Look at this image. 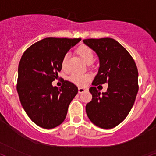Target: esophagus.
<instances>
[{
  "mask_svg": "<svg viewBox=\"0 0 156 156\" xmlns=\"http://www.w3.org/2000/svg\"><path fill=\"white\" fill-rule=\"evenodd\" d=\"M87 89H86V88H84V87H79L78 88V92L79 93H84V92L87 91Z\"/></svg>",
  "mask_w": 156,
  "mask_h": 156,
  "instance_id": "34e87169",
  "label": "esophagus"
}]
</instances>
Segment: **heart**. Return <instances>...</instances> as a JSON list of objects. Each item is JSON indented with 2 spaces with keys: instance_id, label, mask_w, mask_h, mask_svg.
<instances>
[{
  "instance_id": "b5f03b06",
  "label": "heart",
  "mask_w": 156,
  "mask_h": 156,
  "mask_svg": "<svg viewBox=\"0 0 156 156\" xmlns=\"http://www.w3.org/2000/svg\"><path fill=\"white\" fill-rule=\"evenodd\" d=\"M76 53L81 57V58L84 62L87 64L92 63L93 61L94 54L93 52L90 48L85 45H81L76 49ZM67 61H68V54H66L63 57L61 61V67L63 69H66L67 68ZM91 78V75L85 73H73L71 75L69 80L73 83L77 84V85H84L89 81Z\"/></svg>"
}]
</instances>
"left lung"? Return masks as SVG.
Instances as JSON below:
<instances>
[{
	"label": "left lung",
	"instance_id": "left-lung-1",
	"mask_svg": "<svg viewBox=\"0 0 156 156\" xmlns=\"http://www.w3.org/2000/svg\"><path fill=\"white\" fill-rule=\"evenodd\" d=\"M83 43L99 58L98 72L90 88L92 101L86 105L90 120L102 129H111L124 120L135 101L138 71L134 59L112 38L86 39ZM107 82V91L100 93L95 86Z\"/></svg>",
	"mask_w": 156,
	"mask_h": 156
}]
</instances>
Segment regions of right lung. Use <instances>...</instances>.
Returning <instances> with one entry per match:
<instances>
[{"mask_svg":"<svg viewBox=\"0 0 156 156\" xmlns=\"http://www.w3.org/2000/svg\"><path fill=\"white\" fill-rule=\"evenodd\" d=\"M81 38L48 37L30 46L21 58L16 90L30 119L44 129H53L66 118L69 105L78 93L75 84L63 80L60 89L52 85L61 70L63 57Z\"/></svg>","mask_w":156,"mask_h":156,"instance_id":"obj_1","label":"right lung"}]
</instances>
